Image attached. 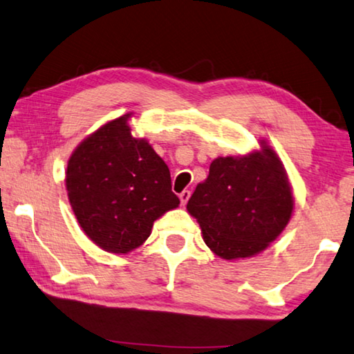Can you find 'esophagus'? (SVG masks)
<instances>
[{
	"instance_id": "obj_1",
	"label": "esophagus",
	"mask_w": 354,
	"mask_h": 354,
	"mask_svg": "<svg viewBox=\"0 0 354 354\" xmlns=\"http://www.w3.org/2000/svg\"><path fill=\"white\" fill-rule=\"evenodd\" d=\"M189 194H192V193H189L188 189H183V192H182L180 194H178V198H180V203H182V205H185V204L188 203V199H189Z\"/></svg>"
}]
</instances>
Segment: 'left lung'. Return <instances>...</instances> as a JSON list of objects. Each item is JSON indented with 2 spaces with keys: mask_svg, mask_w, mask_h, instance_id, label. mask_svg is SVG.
Returning <instances> with one entry per match:
<instances>
[{
  "mask_svg": "<svg viewBox=\"0 0 354 354\" xmlns=\"http://www.w3.org/2000/svg\"><path fill=\"white\" fill-rule=\"evenodd\" d=\"M295 209L283 162L266 142L242 156H218L187 204L203 239L223 259L252 258L285 230Z\"/></svg>",
  "mask_w": 354,
  "mask_h": 354,
  "instance_id": "left-lung-1",
  "label": "left lung"
}]
</instances>
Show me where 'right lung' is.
<instances>
[{
    "instance_id": "obj_1",
    "label": "right lung",
    "mask_w": 354,
    "mask_h": 354,
    "mask_svg": "<svg viewBox=\"0 0 354 354\" xmlns=\"http://www.w3.org/2000/svg\"><path fill=\"white\" fill-rule=\"evenodd\" d=\"M129 117L85 138L66 169L68 198L80 227L97 247L118 254L142 245L153 221L180 204L169 167L149 140L133 138Z\"/></svg>"
}]
</instances>
